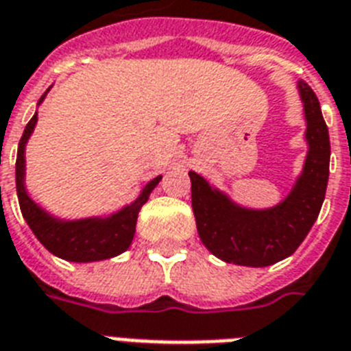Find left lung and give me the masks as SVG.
Returning <instances> with one entry per match:
<instances>
[{
    "label": "left lung",
    "mask_w": 351,
    "mask_h": 351,
    "mask_svg": "<svg viewBox=\"0 0 351 351\" xmlns=\"http://www.w3.org/2000/svg\"><path fill=\"white\" fill-rule=\"evenodd\" d=\"M309 143L304 171L285 197L269 210H247L234 204L197 173L191 178V206L200 241L226 263L269 267L300 247L317 221L330 176V134L311 86L298 82Z\"/></svg>",
    "instance_id": "1"
}]
</instances>
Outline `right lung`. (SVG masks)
<instances>
[{"instance_id": "1", "label": "right lung", "mask_w": 351, "mask_h": 351, "mask_svg": "<svg viewBox=\"0 0 351 351\" xmlns=\"http://www.w3.org/2000/svg\"><path fill=\"white\" fill-rule=\"evenodd\" d=\"M45 95V93H44ZM44 95L40 97L38 104L44 101ZM38 121V114L31 117L27 123L20 145H18V156H16V191L20 200V210L23 219L33 230L36 239L44 245L51 254L66 261L75 263H90V261H101V259L114 258L117 254L125 252L134 239L136 232V221L141 206L149 200V195L162 176L152 178L147 184L138 199L132 204L125 206L121 211L106 219H80V221H58L45 213L34 200L27 195L25 189V143L29 136L33 134L34 125Z\"/></svg>"}]
</instances>
